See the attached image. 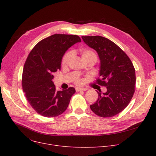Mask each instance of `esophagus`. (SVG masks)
Returning <instances> with one entry per match:
<instances>
[{
  "label": "esophagus",
  "mask_w": 156,
  "mask_h": 156,
  "mask_svg": "<svg viewBox=\"0 0 156 156\" xmlns=\"http://www.w3.org/2000/svg\"><path fill=\"white\" fill-rule=\"evenodd\" d=\"M75 89H76V92H80V91H86L87 90L86 88H78V87L76 88Z\"/></svg>",
  "instance_id": "obj_1"
}]
</instances>
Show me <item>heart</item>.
Returning <instances> with one entry per match:
<instances>
[{
  "mask_svg": "<svg viewBox=\"0 0 156 156\" xmlns=\"http://www.w3.org/2000/svg\"><path fill=\"white\" fill-rule=\"evenodd\" d=\"M81 58L84 59V58H87V57H96V55L95 54V53L90 50H83L81 51ZM73 56V52H68L66 54L64 55V56L63 57L62 59V64L64 66H66L68 65V64L69 63L71 58ZM76 83L78 84L81 83V81L80 80H78L76 81Z\"/></svg>",
  "mask_w": 156,
  "mask_h": 156,
  "instance_id": "b5f03b06",
  "label": "heart"
}]
</instances>
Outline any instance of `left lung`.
Here are the masks:
<instances>
[{"instance_id":"8db88e82","label":"left lung","mask_w":156,"mask_h":156,"mask_svg":"<svg viewBox=\"0 0 156 156\" xmlns=\"http://www.w3.org/2000/svg\"><path fill=\"white\" fill-rule=\"evenodd\" d=\"M81 38L97 52L100 70L97 83L107 88L105 93L97 92L99 98L90 107L101 117L115 116L127 107L134 94L136 77L133 65L128 56L110 40L101 36Z\"/></svg>"}]
</instances>
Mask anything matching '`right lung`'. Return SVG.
Listing matches in <instances>:
<instances>
[{
	"label": "right lung",
	"instance_id": "obj_1",
	"mask_svg": "<svg viewBox=\"0 0 156 156\" xmlns=\"http://www.w3.org/2000/svg\"><path fill=\"white\" fill-rule=\"evenodd\" d=\"M81 42L77 35L54 34L39 42L29 54L24 64L22 86L31 107L40 115L55 117L66 110L73 87L57 91L53 73L61 70L62 57L74 44Z\"/></svg>",
	"mask_w": 156,
	"mask_h": 156
}]
</instances>
